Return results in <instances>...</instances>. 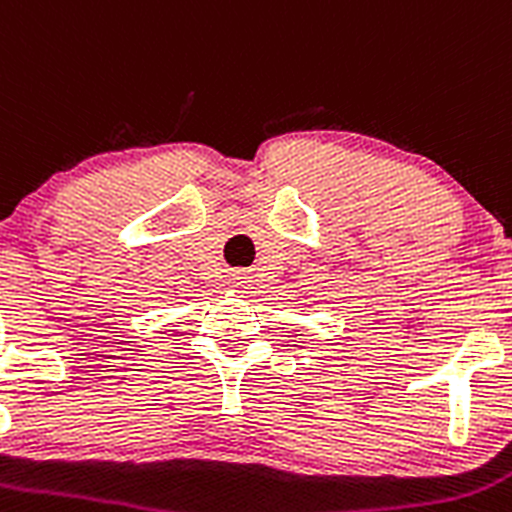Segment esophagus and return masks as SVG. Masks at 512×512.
Segmentation results:
<instances>
[{
	"label": "esophagus",
	"instance_id": "34e87169",
	"mask_svg": "<svg viewBox=\"0 0 512 512\" xmlns=\"http://www.w3.org/2000/svg\"><path fill=\"white\" fill-rule=\"evenodd\" d=\"M245 283H247L245 272H234V275H232V285H234V288H245Z\"/></svg>",
	"mask_w": 512,
	"mask_h": 512
}]
</instances>
